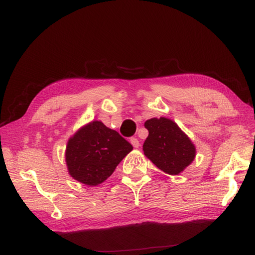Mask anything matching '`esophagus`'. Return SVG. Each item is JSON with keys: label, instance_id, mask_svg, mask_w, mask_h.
<instances>
[{"label": "esophagus", "instance_id": "1", "mask_svg": "<svg viewBox=\"0 0 255 255\" xmlns=\"http://www.w3.org/2000/svg\"><path fill=\"white\" fill-rule=\"evenodd\" d=\"M130 143L133 145V147H139L140 143H139V140L135 138V137H131L130 138Z\"/></svg>", "mask_w": 255, "mask_h": 255}]
</instances>
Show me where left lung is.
I'll return each mask as SVG.
<instances>
[{
    "label": "left lung",
    "instance_id": "8db88e82",
    "mask_svg": "<svg viewBox=\"0 0 255 255\" xmlns=\"http://www.w3.org/2000/svg\"><path fill=\"white\" fill-rule=\"evenodd\" d=\"M149 135L143 143L145 156L157 168L169 175H178L190 165L195 147L177 124L168 118H151L144 123Z\"/></svg>",
    "mask_w": 255,
    "mask_h": 255
}]
</instances>
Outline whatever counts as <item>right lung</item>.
<instances>
[{
    "instance_id": "1",
    "label": "right lung",
    "mask_w": 255,
    "mask_h": 255,
    "mask_svg": "<svg viewBox=\"0 0 255 255\" xmlns=\"http://www.w3.org/2000/svg\"><path fill=\"white\" fill-rule=\"evenodd\" d=\"M132 145L101 122H92L69 139L66 164L70 176L85 185L97 186L113 174Z\"/></svg>"
}]
</instances>
